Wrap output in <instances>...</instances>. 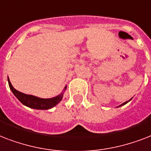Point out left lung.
I'll use <instances>...</instances> for the list:
<instances>
[{
  "mask_svg": "<svg viewBox=\"0 0 151 151\" xmlns=\"http://www.w3.org/2000/svg\"><path fill=\"white\" fill-rule=\"evenodd\" d=\"M131 100H132V99H131L130 100H129V101H131ZM125 101V102H124L123 104H121V105H120V106H118V107H120V106H124V105H125V104H127V103H128V101Z\"/></svg>",
  "mask_w": 151,
  "mask_h": 151,
  "instance_id": "left-lung-1",
  "label": "left lung"
}]
</instances>
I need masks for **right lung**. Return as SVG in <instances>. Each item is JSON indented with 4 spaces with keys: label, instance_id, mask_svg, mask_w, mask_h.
<instances>
[{
    "label": "right lung",
    "instance_id": "add662e5",
    "mask_svg": "<svg viewBox=\"0 0 151 151\" xmlns=\"http://www.w3.org/2000/svg\"><path fill=\"white\" fill-rule=\"evenodd\" d=\"M8 81H9V87L11 89L12 92L18 99L19 101L24 106L35 109H50L54 107L55 106H57V104L61 101L63 98V93L52 99H41V98L30 95V94H23L14 88L9 78H8ZM65 89H66V86L65 87Z\"/></svg>",
    "mask_w": 151,
    "mask_h": 151
}]
</instances>
